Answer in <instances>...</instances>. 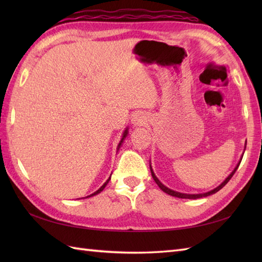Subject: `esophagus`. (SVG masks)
Here are the masks:
<instances>
[{"label": "esophagus", "mask_w": 262, "mask_h": 262, "mask_svg": "<svg viewBox=\"0 0 262 262\" xmlns=\"http://www.w3.org/2000/svg\"><path fill=\"white\" fill-rule=\"evenodd\" d=\"M133 124H134L135 126H141L144 124V121L142 119V117H135L134 120H133Z\"/></svg>", "instance_id": "34e87169"}]
</instances>
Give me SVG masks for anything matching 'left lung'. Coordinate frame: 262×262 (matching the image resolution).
Instances as JSON below:
<instances>
[{
    "mask_svg": "<svg viewBox=\"0 0 262 262\" xmlns=\"http://www.w3.org/2000/svg\"><path fill=\"white\" fill-rule=\"evenodd\" d=\"M242 160V159H241ZM241 160H240V162H238V164L235 166V169L232 171V173L226 178V179L221 183V185L219 186V187H216L215 189H213V190H210V191H208V192H204V193H182V192H178V191H174V190H172V189H170V188H168V187H165L163 183H161V181L158 179L157 178V176L154 174V172H153V170H152V166L149 165V169H151V173H152V177H153V179H154V181L157 182V185L162 189V190L165 192V193H168V194H170V196H173V197H178V198H186V199H198V198H203V197H207V196H210V194H213V193H216L217 191L219 190H221L222 188H223L227 182H229L230 180H231V178L233 177V174L235 173V171L237 170V168H238V165H240V163H241Z\"/></svg>",
    "mask_w": 262,
    "mask_h": 262,
    "instance_id": "left-lung-1",
    "label": "left lung"
}]
</instances>
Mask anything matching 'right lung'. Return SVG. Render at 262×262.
I'll return each mask as SVG.
<instances>
[{"mask_svg":"<svg viewBox=\"0 0 262 262\" xmlns=\"http://www.w3.org/2000/svg\"><path fill=\"white\" fill-rule=\"evenodd\" d=\"M127 134H128V128H127V129H126V130L124 132V135H122V138H121V141H120V143L118 144V148H117V149H119V147H120V145H121V143H122V142H124V140H125V138H126ZM109 180H110V178H109V179H108L107 181H105V182L103 183V185H102L101 187H100V188L98 189V190H97L96 192H93V193H91V194H90V196H88V197H92V196H96V194H98V193H100V192H101V191L103 190V189H104V187H105V186H107V183L109 182ZM88 197H85V198H88Z\"/></svg>","mask_w":262,"mask_h":262,"instance_id":"right-lung-1","label":"right lung"}]
</instances>
